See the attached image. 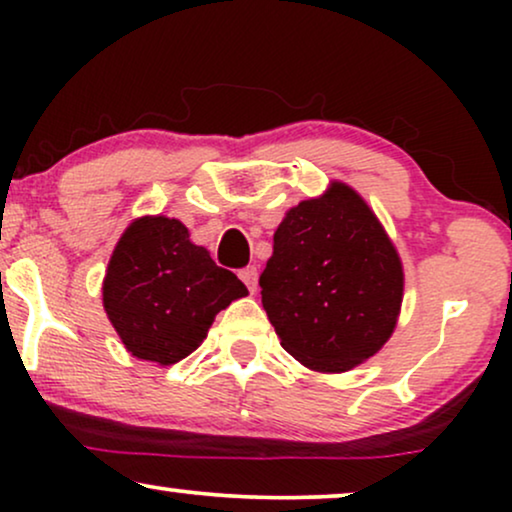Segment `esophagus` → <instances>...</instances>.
Here are the masks:
<instances>
[{"label": "esophagus", "mask_w": 512, "mask_h": 512, "mask_svg": "<svg viewBox=\"0 0 512 512\" xmlns=\"http://www.w3.org/2000/svg\"><path fill=\"white\" fill-rule=\"evenodd\" d=\"M240 279L244 284H247L249 293H256V289H258V270L254 268V265H249V268L240 270Z\"/></svg>", "instance_id": "esophagus-1"}]
</instances>
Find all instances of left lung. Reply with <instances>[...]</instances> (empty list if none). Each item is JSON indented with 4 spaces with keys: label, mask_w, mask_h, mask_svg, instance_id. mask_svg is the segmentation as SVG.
<instances>
[{
    "label": "left lung",
    "mask_w": 512,
    "mask_h": 512,
    "mask_svg": "<svg viewBox=\"0 0 512 512\" xmlns=\"http://www.w3.org/2000/svg\"><path fill=\"white\" fill-rule=\"evenodd\" d=\"M258 284L282 347L319 373H345L380 352L403 303L396 247L340 181L286 212Z\"/></svg>",
    "instance_id": "1"
}]
</instances>
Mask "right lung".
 Segmentation results:
<instances>
[{
  "instance_id": "obj_1",
  "label": "right lung",
  "mask_w": 512,
  "mask_h": 512,
  "mask_svg": "<svg viewBox=\"0 0 512 512\" xmlns=\"http://www.w3.org/2000/svg\"><path fill=\"white\" fill-rule=\"evenodd\" d=\"M247 286L219 268L188 228L167 216L132 221L111 254L104 310L132 356L172 366L200 347L216 314Z\"/></svg>"
}]
</instances>
